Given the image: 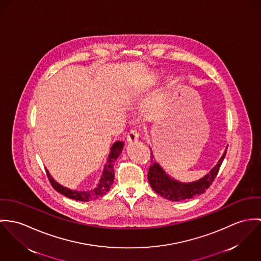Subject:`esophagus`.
<instances>
[{"label": "esophagus", "instance_id": "1", "mask_svg": "<svg viewBox=\"0 0 261 261\" xmlns=\"http://www.w3.org/2000/svg\"><path fill=\"white\" fill-rule=\"evenodd\" d=\"M138 138H139V133L136 130H131L127 135V141L129 143H133V142L137 141Z\"/></svg>", "mask_w": 261, "mask_h": 261}]
</instances>
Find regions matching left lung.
Here are the masks:
<instances>
[{
  "label": "left lung",
  "instance_id": "obj_1",
  "mask_svg": "<svg viewBox=\"0 0 261 261\" xmlns=\"http://www.w3.org/2000/svg\"><path fill=\"white\" fill-rule=\"evenodd\" d=\"M227 152V147L225 148L223 155L218 160L217 164L197 181L193 182H180L168 174L162 168V166L156 161L153 152H151V165L148 171V180L152 189L163 196L164 198L171 201H183L186 199H191L199 194H202L206 189L214 181L216 175L219 171V168L224 160V157Z\"/></svg>",
  "mask_w": 261,
  "mask_h": 261
}]
</instances>
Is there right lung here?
<instances>
[{"label": "right lung", "instance_id": "add662e5", "mask_svg": "<svg viewBox=\"0 0 261 261\" xmlns=\"http://www.w3.org/2000/svg\"><path fill=\"white\" fill-rule=\"evenodd\" d=\"M123 147H124L123 141H117L112 145V147L110 148V154L108 156L107 162L104 165V169H103V172L101 175V178L97 184V187H95L93 190L77 191V190H73V189L64 187L51 176L48 169H46L50 183L52 184L54 189L56 191H58L60 194H63L64 196H66L70 199H74V200H78V201H89V200L97 199V198L103 196L104 194H106L110 190V187L112 186V184L114 182L115 173H114L113 163H114V161H116L117 158L121 154Z\"/></svg>", "mask_w": 261, "mask_h": 261}]
</instances>
